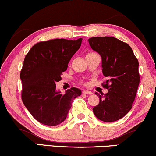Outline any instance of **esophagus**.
Returning <instances> with one entry per match:
<instances>
[{
	"mask_svg": "<svg viewBox=\"0 0 156 156\" xmlns=\"http://www.w3.org/2000/svg\"><path fill=\"white\" fill-rule=\"evenodd\" d=\"M83 93V94H92V92H90V91H88V90H83V92H82Z\"/></svg>",
	"mask_w": 156,
	"mask_h": 156,
	"instance_id": "34e87169",
	"label": "esophagus"
}]
</instances>
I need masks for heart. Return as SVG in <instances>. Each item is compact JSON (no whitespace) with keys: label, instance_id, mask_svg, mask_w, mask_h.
<instances>
[{"label":"heart","instance_id":"1","mask_svg":"<svg viewBox=\"0 0 156 156\" xmlns=\"http://www.w3.org/2000/svg\"><path fill=\"white\" fill-rule=\"evenodd\" d=\"M91 53H93V52H91V53H89L88 54H91Z\"/></svg>","mask_w":156,"mask_h":156}]
</instances>
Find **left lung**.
<instances>
[{
	"mask_svg": "<svg viewBox=\"0 0 156 156\" xmlns=\"http://www.w3.org/2000/svg\"><path fill=\"white\" fill-rule=\"evenodd\" d=\"M89 43L101 55L103 74L108 78L102 84L108 92H95L100 102L93 112L101 120L112 122L122 118L132 108L140 80L139 62L129 44L115 37H92Z\"/></svg>",
	"mask_w": 156,
	"mask_h": 156,
	"instance_id": "8db88e82",
	"label": "left lung"
}]
</instances>
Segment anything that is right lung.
I'll list each match as a JSON object with an SVG mask.
<instances>
[{
  "label": "right lung",
  "instance_id": "1",
  "mask_svg": "<svg viewBox=\"0 0 156 156\" xmlns=\"http://www.w3.org/2000/svg\"><path fill=\"white\" fill-rule=\"evenodd\" d=\"M82 39H55L35 44L27 53L20 71L21 98L35 119L54 126L65 120L72 102L80 89L72 87L65 94L55 91L56 82L67 70L68 63L79 49Z\"/></svg>",
  "mask_w": 156,
  "mask_h": 156
}]
</instances>
